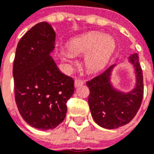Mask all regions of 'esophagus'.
Here are the masks:
<instances>
[{
    "mask_svg": "<svg viewBox=\"0 0 154 154\" xmlns=\"http://www.w3.org/2000/svg\"><path fill=\"white\" fill-rule=\"evenodd\" d=\"M83 84H84V82H83V81H82V80H80V79L75 80V82H74L75 88H77L78 86H80V85H83Z\"/></svg>",
    "mask_w": 154,
    "mask_h": 154,
    "instance_id": "esophagus-1",
    "label": "esophagus"
}]
</instances>
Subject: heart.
<instances>
[{"instance_id": "1", "label": "heart", "mask_w": 154, "mask_h": 154, "mask_svg": "<svg viewBox=\"0 0 154 154\" xmlns=\"http://www.w3.org/2000/svg\"><path fill=\"white\" fill-rule=\"evenodd\" d=\"M114 38L100 33H89L81 37L70 39L67 43L69 51L60 52V59L64 62L72 64L74 55H83L85 69L90 72H96L105 66L115 49Z\"/></svg>"}]
</instances>
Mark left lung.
<instances>
[{
  "instance_id": "8db88e82",
  "label": "left lung",
  "mask_w": 154,
  "mask_h": 154,
  "mask_svg": "<svg viewBox=\"0 0 154 154\" xmlns=\"http://www.w3.org/2000/svg\"><path fill=\"white\" fill-rule=\"evenodd\" d=\"M134 68V87L122 91L114 87L111 78L117 65L112 64L101 74L86 82L90 89L88 103L95 123L103 128L116 129L128 124L139 110L144 92L142 70L137 53L128 56Z\"/></svg>"
}]
</instances>
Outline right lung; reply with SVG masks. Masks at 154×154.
Returning a JSON list of instances; mask_svg holds the SVG:
<instances>
[{"instance_id": "right-lung-1", "label": "right lung", "mask_w": 154, "mask_h": 154, "mask_svg": "<svg viewBox=\"0 0 154 154\" xmlns=\"http://www.w3.org/2000/svg\"><path fill=\"white\" fill-rule=\"evenodd\" d=\"M56 32L39 22L17 43L13 77L20 115L33 128L53 129L65 118L66 103L74 93V81L62 73L51 54Z\"/></svg>"}]
</instances>
